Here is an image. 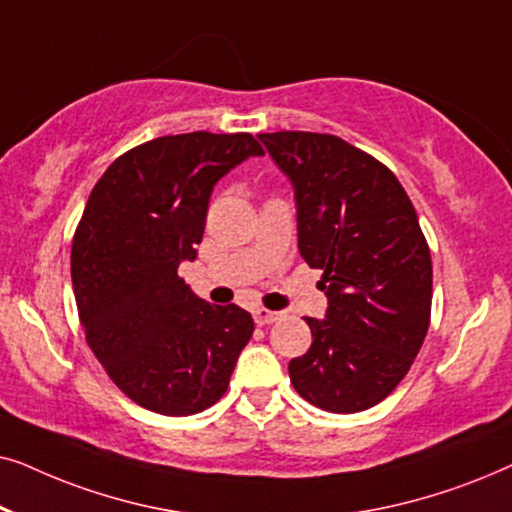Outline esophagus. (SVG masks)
<instances>
[{"mask_svg": "<svg viewBox=\"0 0 512 512\" xmlns=\"http://www.w3.org/2000/svg\"><path fill=\"white\" fill-rule=\"evenodd\" d=\"M282 317L279 312H272V310H265V307H256L254 310V321L258 326H265V324H275V321Z\"/></svg>", "mask_w": 512, "mask_h": 512, "instance_id": "1", "label": "esophagus"}]
</instances>
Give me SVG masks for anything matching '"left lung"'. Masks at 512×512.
Returning a JSON list of instances; mask_svg holds the SVG:
<instances>
[{"label":"left lung","mask_w":512,"mask_h":512,"mask_svg":"<svg viewBox=\"0 0 512 512\" xmlns=\"http://www.w3.org/2000/svg\"><path fill=\"white\" fill-rule=\"evenodd\" d=\"M258 139L296 195L298 249L324 270V319L305 317L307 354L293 389L349 415L384 401L408 375L429 331L431 251L394 172L335 135L263 132Z\"/></svg>","instance_id":"1"}]
</instances>
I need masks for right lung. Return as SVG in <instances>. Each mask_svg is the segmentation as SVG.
<instances>
[{
	"label": "right lung",
	"mask_w": 512,
	"mask_h": 512,
	"mask_svg": "<svg viewBox=\"0 0 512 512\" xmlns=\"http://www.w3.org/2000/svg\"><path fill=\"white\" fill-rule=\"evenodd\" d=\"M251 156L249 132H188L125 151L97 181L72 242L79 319L125 396L160 415L207 410L226 394L254 319L195 296V261L216 181Z\"/></svg>",
	"instance_id": "add662e5"
}]
</instances>
